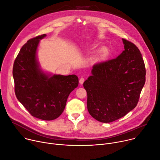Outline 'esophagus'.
I'll return each mask as SVG.
<instances>
[{"label":"esophagus","mask_w":160,"mask_h":160,"mask_svg":"<svg viewBox=\"0 0 160 160\" xmlns=\"http://www.w3.org/2000/svg\"><path fill=\"white\" fill-rule=\"evenodd\" d=\"M83 82H84V78H83V77H81L80 79V80H79V83H80V84H82V83H83Z\"/></svg>","instance_id":"obj_1"}]
</instances>
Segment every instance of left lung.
Listing matches in <instances>:
<instances>
[{
	"mask_svg": "<svg viewBox=\"0 0 160 160\" xmlns=\"http://www.w3.org/2000/svg\"><path fill=\"white\" fill-rule=\"evenodd\" d=\"M124 50L115 59L94 64L83 83L88 109L101 122L118 120L137 106L146 82V68L139 49L122 39Z\"/></svg>",
	"mask_w": 160,
	"mask_h": 160,
	"instance_id": "obj_1",
	"label": "left lung"
}]
</instances>
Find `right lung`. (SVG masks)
<instances>
[{
    "label": "right lung",
    "instance_id": "add662e5",
    "mask_svg": "<svg viewBox=\"0 0 160 160\" xmlns=\"http://www.w3.org/2000/svg\"><path fill=\"white\" fill-rule=\"evenodd\" d=\"M42 34L28 40L14 61L12 75L18 100L34 117L45 121L59 118L68 98L78 85L75 75H53L45 71L38 59L37 51Z\"/></svg>",
    "mask_w": 160,
    "mask_h": 160
}]
</instances>
